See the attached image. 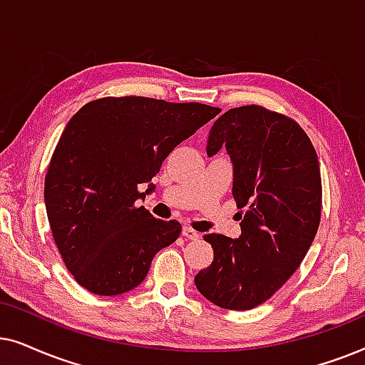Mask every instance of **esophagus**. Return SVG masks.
Here are the masks:
<instances>
[{
    "label": "esophagus",
    "mask_w": 365,
    "mask_h": 365,
    "mask_svg": "<svg viewBox=\"0 0 365 365\" xmlns=\"http://www.w3.org/2000/svg\"><path fill=\"white\" fill-rule=\"evenodd\" d=\"M182 233H183V237H187V239H190V240L200 239V233H198L197 230H193L192 227H183Z\"/></svg>",
    "instance_id": "1"
}]
</instances>
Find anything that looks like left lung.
Segmentation results:
<instances>
[{
    "label": "left lung",
    "instance_id": "8db88e82",
    "mask_svg": "<svg viewBox=\"0 0 365 365\" xmlns=\"http://www.w3.org/2000/svg\"><path fill=\"white\" fill-rule=\"evenodd\" d=\"M227 148L232 195L242 208L239 239L207 233L213 262L195 275L203 297L222 309L249 310L269 300L302 264L322 212L319 158L297 121L259 105L215 120L207 153Z\"/></svg>",
    "mask_w": 365,
    "mask_h": 365
}]
</instances>
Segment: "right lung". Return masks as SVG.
I'll return each mask as SVG.
<instances>
[{"instance_id": "right-lung-1", "label": "right lung", "mask_w": 365, "mask_h": 365, "mask_svg": "<svg viewBox=\"0 0 365 365\" xmlns=\"http://www.w3.org/2000/svg\"><path fill=\"white\" fill-rule=\"evenodd\" d=\"M218 113L203 103L105 96L71 116L50 160L45 203L58 252L81 287L106 297L128 292L178 239L180 222L137 207L155 188L140 185Z\"/></svg>"}]
</instances>
